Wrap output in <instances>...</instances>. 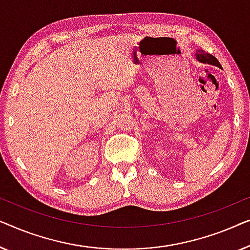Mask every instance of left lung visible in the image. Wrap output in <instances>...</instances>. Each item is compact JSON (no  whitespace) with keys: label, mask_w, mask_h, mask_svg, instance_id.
I'll return each instance as SVG.
<instances>
[{"label":"left lung","mask_w":250,"mask_h":250,"mask_svg":"<svg viewBox=\"0 0 250 250\" xmlns=\"http://www.w3.org/2000/svg\"><path fill=\"white\" fill-rule=\"evenodd\" d=\"M196 58H197V60H198V61H200V62H203V63H208V64H214V65L220 66V68H221L220 62L217 61V59L215 58V56H213L212 54L205 53V52L202 51V50L197 52Z\"/></svg>","instance_id":"obj_1"}]
</instances>
